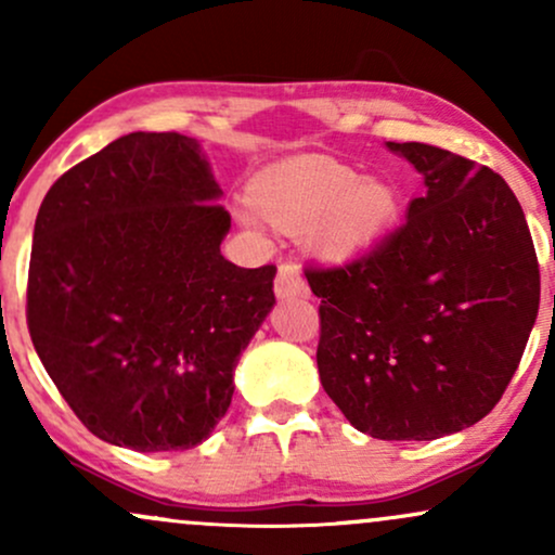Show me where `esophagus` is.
Wrapping results in <instances>:
<instances>
[{
	"instance_id": "34e87169",
	"label": "esophagus",
	"mask_w": 555,
	"mask_h": 555,
	"mask_svg": "<svg viewBox=\"0 0 555 555\" xmlns=\"http://www.w3.org/2000/svg\"><path fill=\"white\" fill-rule=\"evenodd\" d=\"M273 289H276V297L279 299L308 297V284H305L302 271H299L295 263H282V266H279L276 284H273Z\"/></svg>"
}]
</instances>
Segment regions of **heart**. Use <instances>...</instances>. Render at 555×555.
Segmentation results:
<instances>
[{"mask_svg": "<svg viewBox=\"0 0 555 555\" xmlns=\"http://www.w3.org/2000/svg\"><path fill=\"white\" fill-rule=\"evenodd\" d=\"M250 201L240 214L247 227H260L263 216L284 229L305 227L315 256L331 263L367 256L399 221V195L391 184L362 180L326 156L286 158L258 171Z\"/></svg>", "mask_w": 555, "mask_h": 555, "instance_id": "obj_1", "label": "heart"}]
</instances>
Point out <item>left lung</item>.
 Segmentation results:
<instances>
[{"instance_id": "1", "label": "left lung", "mask_w": 555, "mask_h": 555, "mask_svg": "<svg viewBox=\"0 0 555 555\" xmlns=\"http://www.w3.org/2000/svg\"><path fill=\"white\" fill-rule=\"evenodd\" d=\"M423 175L406 221L367 256L308 266L318 373L354 428L433 441L499 404L540 305V269L501 175L425 143H388Z\"/></svg>"}]
</instances>
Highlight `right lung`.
<instances>
[{
  "instance_id": "1",
  "label": "right lung",
  "mask_w": 555,
  "mask_h": 555,
  "mask_svg": "<svg viewBox=\"0 0 555 555\" xmlns=\"http://www.w3.org/2000/svg\"><path fill=\"white\" fill-rule=\"evenodd\" d=\"M197 140L130 132L75 164L36 216L28 331L93 436L193 449L234 393V367L276 302V266L221 256L232 227Z\"/></svg>"
}]
</instances>
